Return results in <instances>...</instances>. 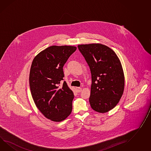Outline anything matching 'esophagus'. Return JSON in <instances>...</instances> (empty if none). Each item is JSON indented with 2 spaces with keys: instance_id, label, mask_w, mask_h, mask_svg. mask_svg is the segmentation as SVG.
<instances>
[{
  "instance_id": "obj_1",
  "label": "esophagus",
  "mask_w": 151,
  "mask_h": 151,
  "mask_svg": "<svg viewBox=\"0 0 151 151\" xmlns=\"http://www.w3.org/2000/svg\"><path fill=\"white\" fill-rule=\"evenodd\" d=\"M76 90H77V92H81L82 91V89L80 87H76Z\"/></svg>"
}]
</instances>
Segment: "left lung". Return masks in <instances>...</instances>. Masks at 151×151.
I'll return each instance as SVG.
<instances>
[{
	"label": "left lung",
	"mask_w": 151,
	"mask_h": 151,
	"mask_svg": "<svg viewBox=\"0 0 151 151\" xmlns=\"http://www.w3.org/2000/svg\"><path fill=\"white\" fill-rule=\"evenodd\" d=\"M92 75L91 95L92 109L106 113L117 105L124 89L121 63L111 48L99 43L78 45Z\"/></svg>",
	"instance_id": "left-lung-1"
}]
</instances>
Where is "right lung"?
<instances>
[{
    "label": "right lung",
    "instance_id": "add662e5",
    "mask_svg": "<svg viewBox=\"0 0 151 151\" xmlns=\"http://www.w3.org/2000/svg\"><path fill=\"white\" fill-rule=\"evenodd\" d=\"M77 47L73 46H51L38 53L32 63L29 86L37 108L52 121L65 119L72 111L74 93L65 81L63 67Z\"/></svg>",
    "mask_w": 151,
    "mask_h": 151
}]
</instances>
